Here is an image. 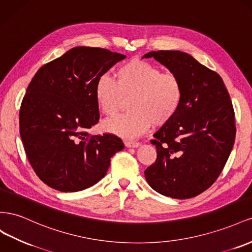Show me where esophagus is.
Masks as SVG:
<instances>
[{
    "label": "esophagus",
    "mask_w": 252,
    "mask_h": 252,
    "mask_svg": "<svg viewBox=\"0 0 252 252\" xmlns=\"http://www.w3.org/2000/svg\"><path fill=\"white\" fill-rule=\"evenodd\" d=\"M125 145L127 148H137L140 146V143L138 141H133V140H126Z\"/></svg>",
    "instance_id": "obj_1"
}]
</instances>
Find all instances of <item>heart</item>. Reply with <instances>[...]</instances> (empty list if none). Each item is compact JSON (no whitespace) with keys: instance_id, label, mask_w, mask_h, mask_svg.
Instances as JSON below:
<instances>
[{"instance_id":"1","label":"heart","mask_w":252,"mask_h":252,"mask_svg":"<svg viewBox=\"0 0 252 252\" xmlns=\"http://www.w3.org/2000/svg\"><path fill=\"white\" fill-rule=\"evenodd\" d=\"M116 79L103 74L95 83L99 109L107 116L116 114L125 98L131 111L103 122L104 130L126 138L145 133L151 125L161 126L173 119L184 98L182 80L173 73L145 60L134 59L116 70Z\"/></svg>"}]
</instances>
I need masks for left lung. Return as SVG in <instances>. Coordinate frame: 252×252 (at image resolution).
Returning <instances> with one entry per match:
<instances>
[{"instance_id":"obj_1","label":"left lung","mask_w":252,"mask_h":252,"mask_svg":"<svg viewBox=\"0 0 252 252\" xmlns=\"http://www.w3.org/2000/svg\"><path fill=\"white\" fill-rule=\"evenodd\" d=\"M179 77L184 98L176 116L151 140L157 158L145 171L147 182L162 195L195 197L224 169L235 139L234 110L220 76L178 50L150 52Z\"/></svg>"}]
</instances>
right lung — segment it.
<instances>
[{
  "label": "right lung",
  "mask_w": 252,
  "mask_h": 252,
  "mask_svg": "<svg viewBox=\"0 0 252 252\" xmlns=\"http://www.w3.org/2000/svg\"><path fill=\"white\" fill-rule=\"evenodd\" d=\"M125 58L109 49L79 46L44 64L32 79L20 107V135L31 166L50 188H90L125 148L116 135L88 132L100 118L97 78Z\"/></svg>",
  "instance_id": "right-lung-1"
}]
</instances>
